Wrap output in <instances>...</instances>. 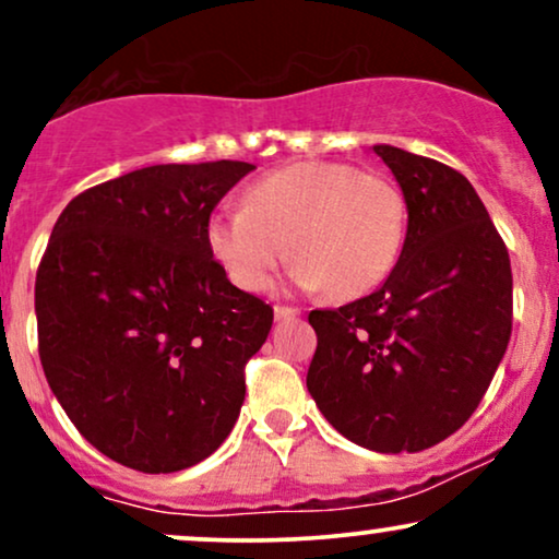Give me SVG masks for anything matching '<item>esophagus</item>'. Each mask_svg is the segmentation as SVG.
<instances>
[{
    "label": "esophagus",
    "mask_w": 559,
    "mask_h": 559,
    "mask_svg": "<svg viewBox=\"0 0 559 559\" xmlns=\"http://www.w3.org/2000/svg\"><path fill=\"white\" fill-rule=\"evenodd\" d=\"M273 316H275V320H292V318L299 316V310H297V307L278 305V307H275V310H273Z\"/></svg>",
    "instance_id": "esophagus-1"
}]
</instances>
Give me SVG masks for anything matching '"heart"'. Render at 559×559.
Listing matches in <instances>:
<instances>
[{
	"mask_svg": "<svg viewBox=\"0 0 559 559\" xmlns=\"http://www.w3.org/2000/svg\"><path fill=\"white\" fill-rule=\"evenodd\" d=\"M404 197L381 173L349 163L305 159L262 176L243 207H217L204 239L230 284L262 292L288 254L305 292L329 286L338 299L362 297L389 278L404 243Z\"/></svg>",
	"mask_w": 559,
	"mask_h": 559,
	"instance_id": "obj_1",
	"label": "heart"
}]
</instances>
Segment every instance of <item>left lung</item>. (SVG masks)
Listing matches in <instances>:
<instances>
[{"mask_svg":"<svg viewBox=\"0 0 559 559\" xmlns=\"http://www.w3.org/2000/svg\"><path fill=\"white\" fill-rule=\"evenodd\" d=\"M373 152L407 204L402 252L370 297L310 312L307 391L355 444L420 452L471 418L502 362L510 254L463 173L391 144Z\"/></svg>","mask_w":559,"mask_h":559,"instance_id":"1","label":"left lung"}]
</instances>
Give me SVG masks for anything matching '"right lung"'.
Segmentation results:
<instances>
[{
	"label": "right lung",
	"instance_id": "right-lung-1",
	"mask_svg": "<svg viewBox=\"0 0 559 559\" xmlns=\"http://www.w3.org/2000/svg\"><path fill=\"white\" fill-rule=\"evenodd\" d=\"M254 170L152 165L83 191L36 273L38 357L83 439L141 473H176L226 441L243 365L273 307L228 281L204 228Z\"/></svg>",
	"mask_w": 559,
	"mask_h": 559
}]
</instances>
